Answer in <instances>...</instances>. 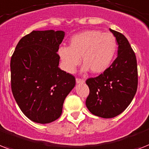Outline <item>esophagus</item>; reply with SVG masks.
I'll return each mask as SVG.
<instances>
[{
	"label": "esophagus",
	"instance_id": "obj_1",
	"mask_svg": "<svg viewBox=\"0 0 149 149\" xmlns=\"http://www.w3.org/2000/svg\"><path fill=\"white\" fill-rule=\"evenodd\" d=\"M76 81H77V83H85V80H84V79H83L77 78V79H76Z\"/></svg>",
	"mask_w": 149,
	"mask_h": 149
}]
</instances>
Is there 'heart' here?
Returning a JSON list of instances; mask_svg holds the SVG:
<instances>
[{"label": "heart", "mask_w": 149, "mask_h": 149, "mask_svg": "<svg viewBox=\"0 0 149 149\" xmlns=\"http://www.w3.org/2000/svg\"><path fill=\"white\" fill-rule=\"evenodd\" d=\"M117 50V41L111 33L100 30H87L73 35L69 47H61L58 54L66 72H74L82 62V70L99 74L105 72L112 63Z\"/></svg>", "instance_id": "obj_1"}]
</instances>
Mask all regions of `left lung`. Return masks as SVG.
Instances as JSON below:
<instances>
[{
    "instance_id": "1",
    "label": "left lung",
    "mask_w": 149,
    "mask_h": 149,
    "mask_svg": "<svg viewBox=\"0 0 149 149\" xmlns=\"http://www.w3.org/2000/svg\"><path fill=\"white\" fill-rule=\"evenodd\" d=\"M118 43V56L103 73L86 79V101L92 114L105 118L121 114L133 100L138 87L136 56L126 37L109 29Z\"/></svg>"
}]
</instances>
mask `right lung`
<instances>
[{
  "instance_id": "add662e5",
  "label": "right lung",
  "mask_w": 149,
  "mask_h": 149,
  "mask_svg": "<svg viewBox=\"0 0 149 149\" xmlns=\"http://www.w3.org/2000/svg\"><path fill=\"white\" fill-rule=\"evenodd\" d=\"M65 33L33 31L18 42L10 60L11 90L25 116L37 123L56 120L76 85L72 75L59 68L57 51Z\"/></svg>"
}]
</instances>
